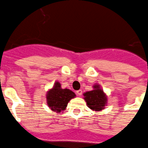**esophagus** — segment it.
<instances>
[{
  "instance_id": "34e87169",
  "label": "esophagus",
  "mask_w": 148,
  "mask_h": 148,
  "mask_svg": "<svg viewBox=\"0 0 148 148\" xmlns=\"http://www.w3.org/2000/svg\"><path fill=\"white\" fill-rule=\"evenodd\" d=\"M82 90H77L76 94H77V96H81V95H82Z\"/></svg>"
}]
</instances>
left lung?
Wrapping results in <instances>:
<instances>
[{"mask_svg":"<svg viewBox=\"0 0 148 148\" xmlns=\"http://www.w3.org/2000/svg\"><path fill=\"white\" fill-rule=\"evenodd\" d=\"M94 89L84 93V99L89 108L95 111H100L107 105V96L99 85H94Z\"/></svg>","mask_w":148,"mask_h":148,"instance_id":"left-lung-1","label":"left lung"}]
</instances>
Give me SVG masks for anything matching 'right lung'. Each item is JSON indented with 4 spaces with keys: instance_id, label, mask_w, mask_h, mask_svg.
<instances>
[{
    "instance_id": "1",
    "label": "right lung",
    "mask_w": 148,
    "mask_h": 148,
    "mask_svg": "<svg viewBox=\"0 0 148 148\" xmlns=\"http://www.w3.org/2000/svg\"><path fill=\"white\" fill-rule=\"evenodd\" d=\"M76 97V94L69 89H62L59 82H56L54 87L46 94L47 105L49 108L57 113H60L67 107L69 102Z\"/></svg>"
}]
</instances>
